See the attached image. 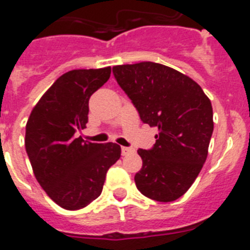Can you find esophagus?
I'll list each match as a JSON object with an SVG mask.
<instances>
[{
  "instance_id": "1",
  "label": "esophagus",
  "mask_w": 250,
  "mask_h": 250,
  "mask_svg": "<svg viewBox=\"0 0 250 250\" xmlns=\"http://www.w3.org/2000/svg\"><path fill=\"white\" fill-rule=\"evenodd\" d=\"M132 152H134V148H131V147H122V155L123 156L129 155V153H132Z\"/></svg>"
}]
</instances>
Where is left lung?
<instances>
[{
    "label": "left lung",
    "instance_id": "obj_1",
    "mask_svg": "<svg viewBox=\"0 0 250 250\" xmlns=\"http://www.w3.org/2000/svg\"><path fill=\"white\" fill-rule=\"evenodd\" d=\"M113 74L141 121L158 128L153 147L137 151L142 168L134 176L136 186L152 200H177L194 184L208 157L214 131L211 102L196 82L166 65H117Z\"/></svg>",
    "mask_w": 250,
    "mask_h": 250
}]
</instances>
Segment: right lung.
Listing matches in <instances>:
<instances>
[{
  "mask_svg": "<svg viewBox=\"0 0 250 250\" xmlns=\"http://www.w3.org/2000/svg\"><path fill=\"white\" fill-rule=\"evenodd\" d=\"M110 77V66L62 74L31 110L25 147L34 175L62 209L79 210L103 190L107 171L121 157L117 143L85 142L75 132L86 128L89 98Z\"/></svg>",
  "mask_w": 250,
  "mask_h": 250,
  "instance_id": "obj_1",
  "label": "right lung"
}]
</instances>
